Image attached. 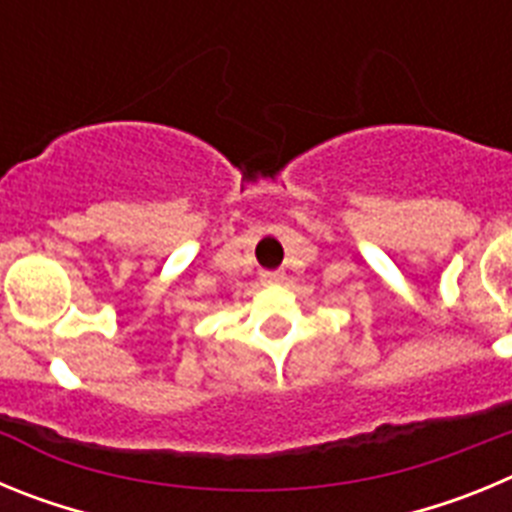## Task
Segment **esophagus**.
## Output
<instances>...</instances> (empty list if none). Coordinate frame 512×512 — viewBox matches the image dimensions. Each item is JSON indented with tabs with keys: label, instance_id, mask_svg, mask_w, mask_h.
Instances as JSON below:
<instances>
[{
	"label": "esophagus",
	"instance_id": "obj_1",
	"mask_svg": "<svg viewBox=\"0 0 512 512\" xmlns=\"http://www.w3.org/2000/svg\"><path fill=\"white\" fill-rule=\"evenodd\" d=\"M282 279H284L282 271H261V282L264 284H277L282 282Z\"/></svg>",
	"mask_w": 512,
	"mask_h": 512
}]
</instances>
